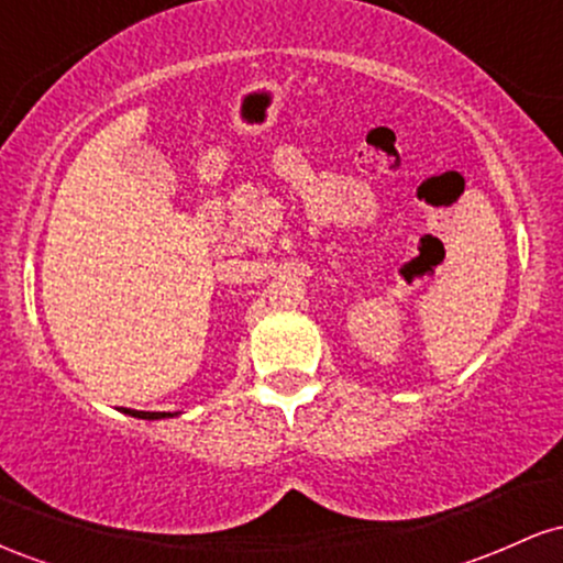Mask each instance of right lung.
Segmentation results:
<instances>
[{"label":"right lung","mask_w":563,"mask_h":563,"mask_svg":"<svg viewBox=\"0 0 563 563\" xmlns=\"http://www.w3.org/2000/svg\"><path fill=\"white\" fill-rule=\"evenodd\" d=\"M137 418H145V421H158V418H174L179 412H134Z\"/></svg>","instance_id":"1"}]
</instances>
